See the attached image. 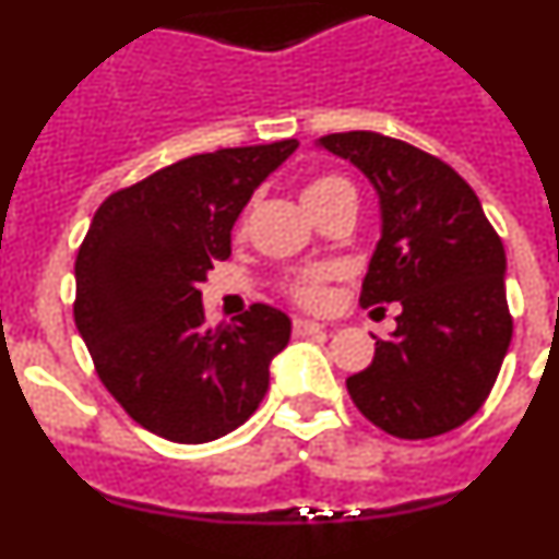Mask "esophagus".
I'll return each mask as SVG.
<instances>
[{
	"label": "esophagus",
	"instance_id": "esophagus-1",
	"mask_svg": "<svg viewBox=\"0 0 559 559\" xmlns=\"http://www.w3.org/2000/svg\"><path fill=\"white\" fill-rule=\"evenodd\" d=\"M294 338H308V335L324 333V324L308 322V319H294Z\"/></svg>",
	"mask_w": 559,
	"mask_h": 559
}]
</instances>
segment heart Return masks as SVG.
I'll return each instance as SVG.
<instances>
[{"label":"heart","instance_id":"heart-1","mask_svg":"<svg viewBox=\"0 0 559 559\" xmlns=\"http://www.w3.org/2000/svg\"><path fill=\"white\" fill-rule=\"evenodd\" d=\"M344 192H355L344 176H316L308 187H305V204L310 212H319L324 204L344 195ZM338 276L335 265H310V269L294 271L285 276L283 290L290 302L299 305L305 310H324L330 305V283Z\"/></svg>","mask_w":559,"mask_h":559}]
</instances>
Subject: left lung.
Here are the masks:
<instances>
[{
	"mask_svg": "<svg viewBox=\"0 0 559 559\" xmlns=\"http://www.w3.org/2000/svg\"><path fill=\"white\" fill-rule=\"evenodd\" d=\"M319 145L380 195L383 235L360 305L403 308L372 364L347 378L349 397L397 439L453 431L490 397L512 338L501 237L473 187L431 153L374 131L328 133Z\"/></svg>",
	"mask_w": 559,
	"mask_h": 559,
	"instance_id": "1",
	"label": "left lung"
}]
</instances>
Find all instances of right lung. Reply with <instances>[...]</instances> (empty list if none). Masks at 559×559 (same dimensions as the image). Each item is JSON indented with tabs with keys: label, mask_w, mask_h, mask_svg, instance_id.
Segmentation results:
<instances>
[{
	"label": "right lung",
	"mask_w": 559,
	"mask_h": 559,
	"mask_svg": "<svg viewBox=\"0 0 559 559\" xmlns=\"http://www.w3.org/2000/svg\"><path fill=\"white\" fill-rule=\"evenodd\" d=\"M299 142L221 147L111 192L75 260V324L97 378L142 428L201 445L243 426L269 392L290 319L251 305L210 328L206 271L231 254L251 192Z\"/></svg>",
	"instance_id": "1"
}]
</instances>
